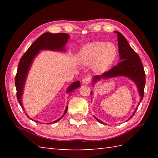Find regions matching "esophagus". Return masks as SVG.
Here are the masks:
<instances>
[{
	"mask_svg": "<svg viewBox=\"0 0 158 158\" xmlns=\"http://www.w3.org/2000/svg\"><path fill=\"white\" fill-rule=\"evenodd\" d=\"M90 81H91V79H90V77H85V78L83 79L82 80V83L83 84H88L89 83H90Z\"/></svg>",
	"mask_w": 158,
	"mask_h": 158,
	"instance_id": "34e87169",
	"label": "esophagus"
}]
</instances>
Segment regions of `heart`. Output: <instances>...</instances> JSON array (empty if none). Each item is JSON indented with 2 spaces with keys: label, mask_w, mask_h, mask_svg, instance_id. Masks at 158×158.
<instances>
[{
  "label": "heart",
  "mask_w": 158,
  "mask_h": 158,
  "mask_svg": "<svg viewBox=\"0 0 158 158\" xmlns=\"http://www.w3.org/2000/svg\"><path fill=\"white\" fill-rule=\"evenodd\" d=\"M117 56V48L113 43L94 41L83 45L76 56L77 62L83 65L92 64L93 71L102 74L107 71Z\"/></svg>",
  "instance_id": "b5f03b06"
}]
</instances>
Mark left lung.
<instances>
[{"label":"left lung","mask_w":158,"mask_h":158,"mask_svg":"<svg viewBox=\"0 0 158 158\" xmlns=\"http://www.w3.org/2000/svg\"><path fill=\"white\" fill-rule=\"evenodd\" d=\"M117 35V41H118L119 55L121 62L117 64L109 71L103 73L102 75H96L92 77V85L100 80L108 79L117 77H125L135 83L140 96L139 104L141 102L144 96V88L145 85V75L143 64L140 61L139 55L134 51V49L130 46L126 39L119 32L115 31ZM90 94L92 95V92ZM138 105V106H139ZM137 107L129 119H131L135 115ZM94 118L102 124H105L99 119Z\"/></svg>","instance_id":"left-lung-1"}]
</instances>
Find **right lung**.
<instances>
[{
    "mask_svg": "<svg viewBox=\"0 0 158 158\" xmlns=\"http://www.w3.org/2000/svg\"><path fill=\"white\" fill-rule=\"evenodd\" d=\"M69 38L70 35L66 34V33H56V34H53V33L45 32L41 36H40L30 46V48L28 49L27 51L26 52V53L22 57V58L20 59L18 68V71H17V75L15 76V84L17 90V98H18L19 105L22 106L23 110H24V109H23V106L22 105V98L23 94V89H24L25 83L26 79H27L29 70L31 69L32 62L34 61L36 56L42 50H50V51L62 52H66L65 45L66 43L68 42ZM80 86H81V85H80L79 81L73 82L67 88L66 93L70 94L76 88H79ZM67 109H68V106L66 107L64 112L61 117L55 120L54 122L47 123L50 124L58 122L59 120L61 119L64 116L67 111ZM26 115H27V114L26 113ZM27 117H29L28 115ZM32 120L34 121V119ZM35 122H38L37 121H35Z\"/></svg>",
    "mask_w": 158,
    "mask_h": 158,
    "instance_id": "add662e5",
    "label": "right lung"
}]
</instances>
